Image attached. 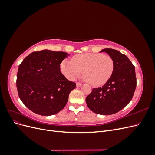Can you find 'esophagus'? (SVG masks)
I'll return each instance as SVG.
<instances>
[{
  "label": "esophagus",
  "instance_id": "34e87169",
  "mask_svg": "<svg viewBox=\"0 0 155 155\" xmlns=\"http://www.w3.org/2000/svg\"><path fill=\"white\" fill-rule=\"evenodd\" d=\"M82 85V83H76V86L78 87H81Z\"/></svg>",
  "mask_w": 155,
  "mask_h": 155
}]
</instances>
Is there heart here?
Segmentation results:
<instances>
[{"label": "heart", "instance_id": "heart-1", "mask_svg": "<svg viewBox=\"0 0 155 155\" xmlns=\"http://www.w3.org/2000/svg\"><path fill=\"white\" fill-rule=\"evenodd\" d=\"M114 70V61L111 56L97 53H87L74 55L72 61L65 59L61 64V71L70 80L83 77L90 85L99 87L105 84Z\"/></svg>", "mask_w": 155, "mask_h": 155}]
</instances>
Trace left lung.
<instances>
[{
  "mask_svg": "<svg viewBox=\"0 0 155 155\" xmlns=\"http://www.w3.org/2000/svg\"><path fill=\"white\" fill-rule=\"evenodd\" d=\"M107 53L114 61V70L105 85L93 88L86 97L88 107L98 114L116 113L132 100L137 87L135 68L129 59L119 51L105 48L100 52Z\"/></svg>",
  "mask_w": 155,
  "mask_h": 155,
  "instance_id": "obj_1",
  "label": "left lung"
}]
</instances>
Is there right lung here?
I'll return each mask as SVG.
<instances>
[{"label": "right lung", "instance_id": "right-lung-1", "mask_svg": "<svg viewBox=\"0 0 155 155\" xmlns=\"http://www.w3.org/2000/svg\"><path fill=\"white\" fill-rule=\"evenodd\" d=\"M63 51H34L18 67L17 88L25 106L41 116L57 114L66 105L70 92L76 87L62 74L60 64L68 56Z\"/></svg>", "mask_w": 155, "mask_h": 155}]
</instances>
